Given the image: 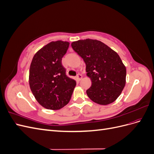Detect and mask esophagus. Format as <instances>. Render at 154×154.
Listing matches in <instances>:
<instances>
[{
  "instance_id": "1",
  "label": "esophagus",
  "mask_w": 154,
  "mask_h": 154,
  "mask_svg": "<svg viewBox=\"0 0 154 154\" xmlns=\"http://www.w3.org/2000/svg\"><path fill=\"white\" fill-rule=\"evenodd\" d=\"M82 78H83V76H82V75L81 74H77V76H76V79L77 80H78V81H80V80H81L82 79Z\"/></svg>"
}]
</instances>
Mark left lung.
Listing matches in <instances>:
<instances>
[{
    "instance_id": "left-lung-1",
    "label": "left lung",
    "mask_w": 154,
    "mask_h": 154,
    "mask_svg": "<svg viewBox=\"0 0 154 154\" xmlns=\"http://www.w3.org/2000/svg\"><path fill=\"white\" fill-rule=\"evenodd\" d=\"M74 51L83 59L87 76L92 81L87 94L95 103L106 105L121 94L126 83V67L119 56L101 41L73 42Z\"/></svg>"
}]
</instances>
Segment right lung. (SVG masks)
Segmentation results:
<instances>
[{
    "mask_svg": "<svg viewBox=\"0 0 154 154\" xmlns=\"http://www.w3.org/2000/svg\"><path fill=\"white\" fill-rule=\"evenodd\" d=\"M69 43L51 42L33 57L29 69V86L38 103L44 108L58 110L71 99L76 82L66 75L62 63Z\"/></svg>",
    "mask_w": 154,
    "mask_h": 154,
    "instance_id": "right-lung-1",
    "label": "right lung"
}]
</instances>
